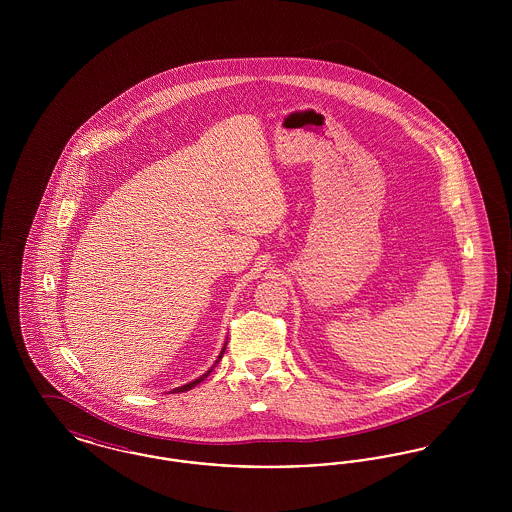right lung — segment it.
<instances>
[{"mask_svg":"<svg viewBox=\"0 0 512 512\" xmlns=\"http://www.w3.org/2000/svg\"><path fill=\"white\" fill-rule=\"evenodd\" d=\"M224 349H226V345H224V347H222V351H220L219 359H217V361H215V365H217V363H219L220 359H222V355H224ZM215 365L211 366V368H209V370H207V372H205V374H203V376H199V378H197V380H194V382H190V384H186V386H180V388H174V390H172V393H180V391L192 390V388H195V386H197V384H199V382H203V380H205V378H207V376H209V374H211V370H213V368H215Z\"/></svg>","mask_w":512,"mask_h":512,"instance_id":"right-lung-1","label":"right lung"}]
</instances>
